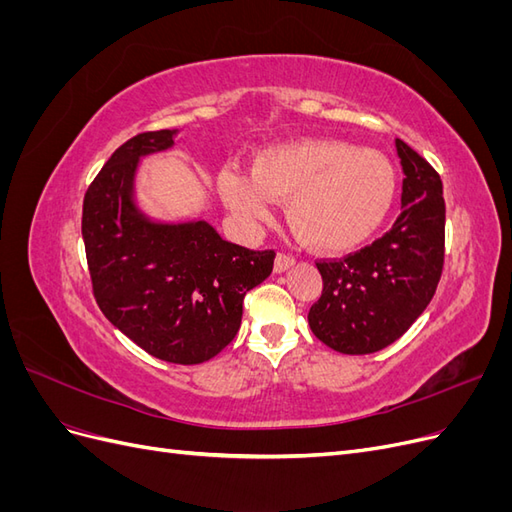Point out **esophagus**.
Returning <instances> with one entry per match:
<instances>
[{"instance_id":"esophagus-1","label":"esophagus","mask_w":512,"mask_h":512,"mask_svg":"<svg viewBox=\"0 0 512 512\" xmlns=\"http://www.w3.org/2000/svg\"><path fill=\"white\" fill-rule=\"evenodd\" d=\"M292 265H294V258H292V256H288V254H277V256H275L273 269H275V273H284V271H288Z\"/></svg>"}]
</instances>
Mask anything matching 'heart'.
<instances>
[{"instance_id": "1", "label": "heart", "mask_w": 512, "mask_h": 512, "mask_svg": "<svg viewBox=\"0 0 512 512\" xmlns=\"http://www.w3.org/2000/svg\"><path fill=\"white\" fill-rule=\"evenodd\" d=\"M226 205L247 228L265 224L288 198V222L320 252H344L382 226L395 198V170L384 153L342 141H299L262 149L254 175L226 166L218 177Z\"/></svg>"}]
</instances>
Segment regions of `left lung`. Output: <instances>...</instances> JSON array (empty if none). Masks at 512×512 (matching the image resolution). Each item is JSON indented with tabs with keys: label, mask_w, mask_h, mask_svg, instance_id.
<instances>
[{
	"label": "left lung",
	"mask_w": 512,
	"mask_h": 512,
	"mask_svg": "<svg viewBox=\"0 0 512 512\" xmlns=\"http://www.w3.org/2000/svg\"><path fill=\"white\" fill-rule=\"evenodd\" d=\"M404 170L401 213L393 228L342 260H320V299L309 327L342 354H371L404 335L425 312L444 265L442 181L404 141H395Z\"/></svg>",
	"instance_id": "obj_1"
}]
</instances>
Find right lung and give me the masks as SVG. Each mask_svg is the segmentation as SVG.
Returning a JSON list of instances; mask_svg holds the SVG:
<instances>
[{"instance_id":"right-lung-1","label":"right lung","mask_w":512,"mask_h":512,"mask_svg":"<svg viewBox=\"0 0 512 512\" xmlns=\"http://www.w3.org/2000/svg\"><path fill=\"white\" fill-rule=\"evenodd\" d=\"M177 130L123 143L83 200V241L102 314L166 363L196 365L222 352L241 327L243 297L273 271V250L224 241L205 220L156 222L134 198L141 158L175 145Z\"/></svg>"}]
</instances>
